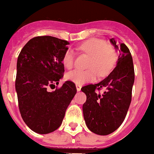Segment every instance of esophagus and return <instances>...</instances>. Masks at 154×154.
Segmentation results:
<instances>
[{"label": "esophagus", "instance_id": "34e87169", "mask_svg": "<svg viewBox=\"0 0 154 154\" xmlns=\"http://www.w3.org/2000/svg\"><path fill=\"white\" fill-rule=\"evenodd\" d=\"M76 88H77V92H79L81 89V85H76Z\"/></svg>", "mask_w": 154, "mask_h": 154}]
</instances>
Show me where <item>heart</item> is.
<instances>
[{
  "instance_id": "obj_1",
  "label": "heart",
  "mask_w": 154,
  "mask_h": 154,
  "mask_svg": "<svg viewBox=\"0 0 154 154\" xmlns=\"http://www.w3.org/2000/svg\"><path fill=\"white\" fill-rule=\"evenodd\" d=\"M80 51L91 57L88 70L70 71L66 73V79L76 85H83L93 81L97 77V73L100 76H105L112 70L117 61V55L115 49L106 45L103 41L91 38L81 43L78 47ZM73 51L68 50L62 57V64L66 69H71L73 66Z\"/></svg>"
}]
</instances>
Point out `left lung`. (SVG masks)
Masks as SVG:
<instances>
[{
  "label": "left lung",
  "mask_w": 154,
  "mask_h": 154,
  "mask_svg": "<svg viewBox=\"0 0 154 154\" xmlns=\"http://www.w3.org/2000/svg\"><path fill=\"white\" fill-rule=\"evenodd\" d=\"M110 42L119 53L116 68L100 82L81 88L87 97L82 107L86 126L99 135L110 134L120 127L129 109L134 82L133 59L128 47L124 43L118 44L114 38ZM101 88L106 89L102 94L95 92Z\"/></svg>",
  "instance_id": "left-lung-1"
}]
</instances>
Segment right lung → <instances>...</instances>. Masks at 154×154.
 I'll list each match as a JSON object with an SVG mask.
<instances>
[{"instance_id":"1","label":"right lung","mask_w":154,"mask_h":154,"mask_svg":"<svg viewBox=\"0 0 154 154\" xmlns=\"http://www.w3.org/2000/svg\"><path fill=\"white\" fill-rule=\"evenodd\" d=\"M66 40L38 36L26 43L16 64V91L23 120L34 132L46 134L62 124L77 88L66 81L60 88L49 92L63 77L62 57L68 51Z\"/></svg>"}]
</instances>
